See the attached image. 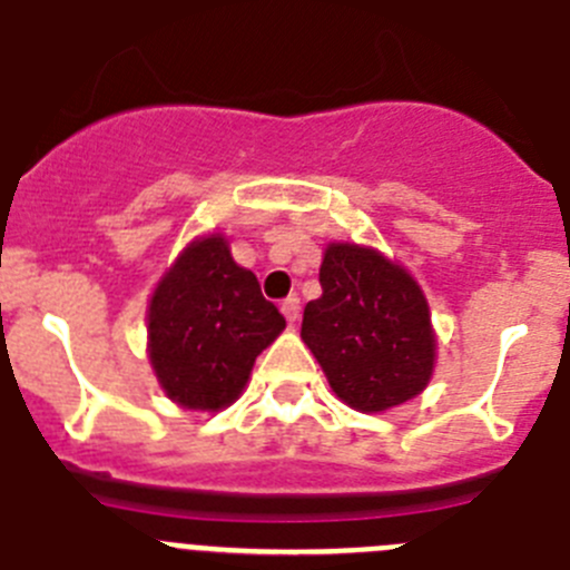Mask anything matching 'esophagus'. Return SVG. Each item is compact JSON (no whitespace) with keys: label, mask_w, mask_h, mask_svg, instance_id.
<instances>
[{"label":"esophagus","mask_w":570,"mask_h":570,"mask_svg":"<svg viewBox=\"0 0 570 570\" xmlns=\"http://www.w3.org/2000/svg\"><path fill=\"white\" fill-rule=\"evenodd\" d=\"M282 314H285V320L288 322H296L299 320V296H288V299H282Z\"/></svg>","instance_id":"obj_1"}]
</instances>
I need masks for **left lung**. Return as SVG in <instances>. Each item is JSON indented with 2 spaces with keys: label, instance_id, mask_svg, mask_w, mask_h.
Segmentation results:
<instances>
[{
  "label": "left lung",
  "instance_id": "left-lung-1",
  "mask_svg": "<svg viewBox=\"0 0 570 570\" xmlns=\"http://www.w3.org/2000/svg\"><path fill=\"white\" fill-rule=\"evenodd\" d=\"M320 285L322 296L302 314V340L336 396L356 411H387L420 394L434 371V331L420 285L360 245H331Z\"/></svg>",
  "mask_w": 570,
  "mask_h": 570
}]
</instances>
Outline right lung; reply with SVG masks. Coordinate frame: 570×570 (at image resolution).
Returning a JSON list of instances; mask_svg holds the SVG:
<instances>
[{"instance_id": "right-lung-1", "label": "right lung", "mask_w": 570, "mask_h": 570, "mask_svg": "<svg viewBox=\"0 0 570 570\" xmlns=\"http://www.w3.org/2000/svg\"><path fill=\"white\" fill-rule=\"evenodd\" d=\"M282 328L285 316L256 276L230 259L223 236H208L176 259L150 299V362L170 400L219 411L239 396Z\"/></svg>"}]
</instances>
